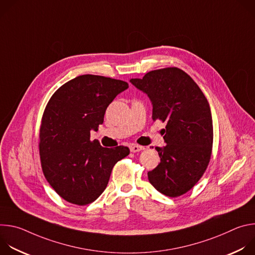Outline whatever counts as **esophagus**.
I'll return each instance as SVG.
<instances>
[{"instance_id":"obj_1","label":"esophagus","mask_w":255,"mask_h":255,"mask_svg":"<svg viewBox=\"0 0 255 255\" xmlns=\"http://www.w3.org/2000/svg\"><path fill=\"white\" fill-rule=\"evenodd\" d=\"M144 149H145L144 146H140V145H137V144L130 145V150L132 152H138V151H141V150H144Z\"/></svg>"}]
</instances>
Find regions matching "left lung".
Here are the masks:
<instances>
[{"label": "left lung", "mask_w": 255, "mask_h": 255, "mask_svg": "<svg viewBox=\"0 0 255 255\" xmlns=\"http://www.w3.org/2000/svg\"><path fill=\"white\" fill-rule=\"evenodd\" d=\"M130 83L146 94L153 121L166 122L165 146L155 147L160 163L147 173L150 184L167 197L190 191L210 161L213 120L210 105L193 79L176 67L147 72Z\"/></svg>", "instance_id": "obj_1"}]
</instances>
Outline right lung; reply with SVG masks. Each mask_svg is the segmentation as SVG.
Returning a JSON list of instances; mask_svg holds the SVG:
<instances>
[{"mask_svg": "<svg viewBox=\"0 0 255 255\" xmlns=\"http://www.w3.org/2000/svg\"><path fill=\"white\" fill-rule=\"evenodd\" d=\"M128 88L120 80L84 75L50 98L40 128V158L49 185L65 201L80 206L96 201L116 162L129 154L128 147L106 148L91 140L107 107Z\"/></svg>", "mask_w": 255, "mask_h": 255, "instance_id": "right-lung-1", "label": "right lung"}]
</instances>
